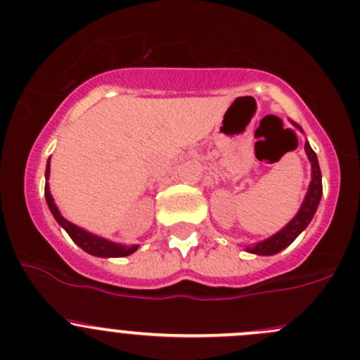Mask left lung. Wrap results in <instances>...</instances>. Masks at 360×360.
Instances as JSON below:
<instances>
[{
	"label": "left lung",
	"instance_id": "8db88e82",
	"mask_svg": "<svg viewBox=\"0 0 360 360\" xmlns=\"http://www.w3.org/2000/svg\"><path fill=\"white\" fill-rule=\"evenodd\" d=\"M298 131H302V127L297 122H291ZM305 153H307L310 167H312V179H310L309 190L305 193V198L302 202L300 209H298L297 215L285 226L283 229H279L278 233L272 234V236L266 238V240L259 241L255 245H248L245 247L248 253H255V255H276L281 250H285L288 245L293 243L297 240L298 234L302 233L312 221L314 214H316L317 207H319L321 196H323V176H321L319 162H317V155L314 153V150L310 148L309 141H305Z\"/></svg>",
	"mask_w": 360,
	"mask_h": 360
}]
</instances>
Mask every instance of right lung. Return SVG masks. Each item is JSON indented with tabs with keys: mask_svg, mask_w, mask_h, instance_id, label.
Returning <instances> with one entry per match:
<instances>
[{
	"mask_svg": "<svg viewBox=\"0 0 360 360\" xmlns=\"http://www.w3.org/2000/svg\"><path fill=\"white\" fill-rule=\"evenodd\" d=\"M44 177H46V184H44V196H46L48 207H50L55 221L58 222L67 233H69V236L72 238V241H74L75 245H79L84 252H88L89 255H94V257H127L138 250V245L115 243V241L96 236V234L89 233V231L79 228V226L72 224L70 221H67V219L60 214L58 207L55 205V200H53L51 191H50V184H48V179H50V158H48Z\"/></svg>",
	"mask_w": 360,
	"mask_h": 360,
	"instance_id": "right-lung-1",
	"label": "right lung"
}]
</instances>
